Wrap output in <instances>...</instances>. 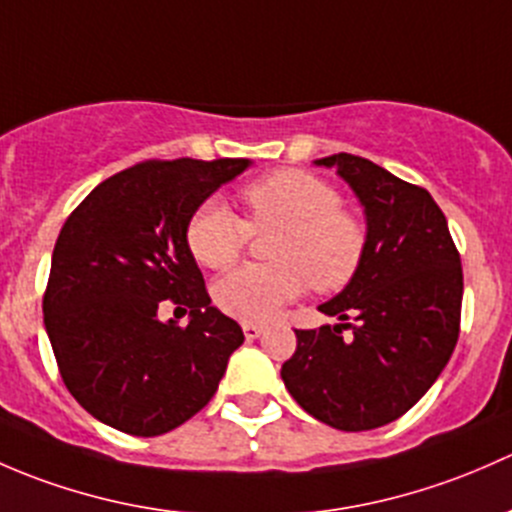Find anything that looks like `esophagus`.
Returning <instances> with one entry per match:
<instances>
[{
  "mask_svg": "<svg viewBox=\"0 0 512 512\" xmlns=\"http://www.w3.org/2000/svg\"><path fill=\"white\" fill-rule=\"evenodd\" d=\"M241 328H244L246 340H256V337L263 333V325H258V323H244Z\"/></svg>",
  "mask_w": 512,
  "mask_h": 512,
  "instance_id": "esophagus-1",
  "label": "esophagus"
}]
</instances>
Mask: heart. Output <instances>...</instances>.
<instances>
[{
	"instance_id": "b5f03b06",
	"label": "heart",
	"mask_w": 512,
	"mask_h": 512,
	"mask_svg": "<svg viewBox=\"0 0 512 512\" xmlns=\"http://www.w3.org/2000/svg\"><path fill=\"white\" fill-rule=\"evenodd\" d=\"M249 219L219 199H209L187 224V246L202 266L224 271L244 254L251 231H276L266 266H241L214 286L226 315L268 320L305 286L318 293L345 288L357 276L367 249V229L357 214L340 207L333 184L303 170H276L241 189Z\"/></svg>"
}]
</instances>
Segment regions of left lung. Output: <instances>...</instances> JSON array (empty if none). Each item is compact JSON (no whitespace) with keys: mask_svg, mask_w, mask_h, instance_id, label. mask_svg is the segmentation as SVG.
Segmentation results:
<instances>
[{"mask_svg":"<svg viewBox=\"0 0 512 512\" xmlns=\"http://www.w3.org/2000/svg\"><path fill=\"white\" fill-rule=\"evenodd\" d=\"M315 165L337 167L357 194L367 249L345 291L320 305L340 323L295 330L298 347L281 377L323 424L377 429L407 414L449 362L461 330V256L424 187L347 152Z\"/></svg>","mask_w":512,"mask_h":512,"instance_id":"8db88e82","label":"left lung"}]
</instances>
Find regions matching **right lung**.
Segmentation results:
<instances>
[{"label":"right lung","instance_id":"obj_1","mask_svg":"<svg viewBox=\"0 0 512 512\" xmlns=\"http://www.w3.org/2000/svg\"><path fill=\"white\" fill-rule=\"evenodd\" d=\"M145 160L100 182L56 239L44 325L68 392L88 414L133 436H160L209 404L239 323L212 305L187 246L204 199L249 167ZM170 299L190 323L162 324Z\"/></svg>","mask_w":512,"mask_h":512}]
</instances>
